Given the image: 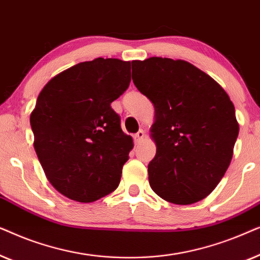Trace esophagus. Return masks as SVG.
Segmentation results:
<instances>
[{"mask_svg":"<svg viewBox=\"0 0 260 260\" xmlns=\"http://www.w3.org/2000/svg\"><path fill=\"white\" fill-rule=\"evenodd\" d=\"M144 137H145V133L143 130H140L136 135H135V141H136V143H141V142L144 140Z\"/></svg>","mask_w":260,"mask_h":260,"instance_id":"obj_1","label":"esophagus"}]
</instances>
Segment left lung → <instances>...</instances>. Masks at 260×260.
I'll list each match as a JSON object with an SVG mask.
<instances>
[{"instance_id": "8db88e82", "label": "left lung", "mask_w": 260, "mask_h": 260, "mask_svg": "<svg viewBox=\"0 0 260 260\" xmlns=\"http://www.w3.org/2000/svg\"><path fill=\"white\" fill-rule=\"evenodd\" d=\"M133 80L155 108L150 136L156 155L148 166L151 189L175 205L208 197L229 168L239 134L229 94L184 60H135Z\"/></svg>"}]
</instances>
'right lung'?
<instances>
[{
	"label": "right lung",
	"instance_id": "add662e5",
	"mask_svg": "<svg viewBox=\"0 0 260 260\" xmlns=\"http://www.w3.org/2000/svg\"><path fill=\"white\" fill-rule=\"evenodd\" d=\"M130 61L97 58L53 77L30 113L34 149L59 193L93 202L118 187L134 148L111 108L130 84Z\"/></svg>",
	"mask_w": 260,
	"mask_h": 260
}]
</instances>
